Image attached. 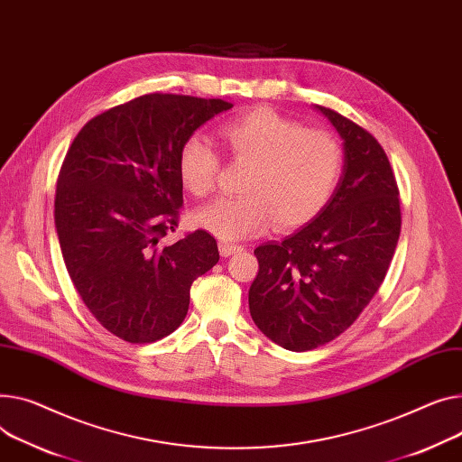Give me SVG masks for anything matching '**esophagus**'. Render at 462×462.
<instances>
[{
    "label": "esophagus",
    "instance_id": "1",
    "mask_svg": "<svg viewBox=\"0 0 462 462\" xmlns=\"http://www.w3.org/2000/svg\"><path fill=\"white\" fill-rule=\"evenodd\" d=\"M219 251H221L223 258H228L236 253H241L243 247H241V245H232V243H219Z\"/></svg>",
    "mask_w": 462,
    "mask_h": 462
}]
</instances>
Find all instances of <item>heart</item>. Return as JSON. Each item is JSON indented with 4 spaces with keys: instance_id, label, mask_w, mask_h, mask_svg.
Listing matches in <instances>:
<instances>
[{
    "instance_id": "b5f03b06",
    "label": "heart",
    "mask_w": 462,
    "mask_h": 462,
    "mask_svg": "<svg viewBox=\"0 0 462 462\" xmlns=\"http://www.w3.org/2000/svg\"><path fill=\"white\" fill-rule=\"evenodd\" d=\"M228 156L247 167L236 199H217L195 213V225L223 241L263 232L271 223L291 230L312 221L342 174V148L328 132L302 128L267 107L245 113L217 132ZM219 158L200 137L178 152L183 189L197 199L213 191Z\"/></svg>"
}]
</instances>
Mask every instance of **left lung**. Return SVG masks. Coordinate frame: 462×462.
Masks as SVG:
<instances>
[{
    "label": "left lung",
    "instance_id": "1",
    "mask_svg": "<svg viewBox=\"0 0 462 462\" xmlns=\"http://www.w3.org/2000/svg\"><path fill=\"white\" fill-rule=\"evenodd\" d=\"M344 139V172L316 217L254 251L249 290L256 327L288 351H310L347 330L381 288L402 232L399 189L379 141L316 106Z\"/></svg>",
    "mask_w": 462,
    "mask_h": 462
}]
</instances>
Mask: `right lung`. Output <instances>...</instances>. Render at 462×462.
<instances>
[{
  "mask_svg": "<svg viewBox=\"0 0 462 462\" xmlns=\"http://www.w3.org/2000/svg\"><path fill=\"white\" fill-rule=\"evenodd\" d=\"M230 102L152 95L90 118L59 171L55 228L88 312L120 340L152 344L186 319L195 279L219 262L206 230L165 245L178 226V152Z\"/></svg>",
  "mask_w": 462,
  "mask_h": 462,
  "instance_id": "right-lung-1",
  "label": "right lung"
}]
</instances>
